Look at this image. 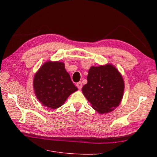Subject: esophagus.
<instances>
[{"label":"esophagus","mask_w":157,"mask_h":157,"mask_svg":"<svg viewBox=\"0 0 157 157\" xmlns=\"http://www.w3.org/2000/svg\"><path fill=\"white\" fill-rule=\"evenodd\" d=\"M77 88L79 89V90H80L82 88V82H77Z\"/></svg>","instance_id":"34e87169"}]
</instances>
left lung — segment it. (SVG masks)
<instances>
[{"mask_svg": "<svg viewBox=\"0 0 157 157\" xmlns=\"http://www.w3.org/2000/svg\"><path fill=\"white\" fill-rule=\"evenodd\" d=\"M88 82L82 91L92 107L99 113L111 112L118 106L123 96L124 80L112 65L92 67L89 69Z\"/></svg>", "mask_w": 157, "mask_h": 157, "instance_id": "left-lung-1", "label": "left lung"}]
</instances>
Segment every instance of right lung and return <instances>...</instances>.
I'll return each instance as SVG.
<instances>
[{"instance_id":"obj_1","label":"right lung","mask_w":157,"mask_h":157,"mask_svg":"<svg viewBox=\"0 0 157 157\" xmlns=\"http://www.w3.org/2000/svg\"><path fill=\"white\" fill-rule=\"evenodd\" d=\"M37 99L42 105L57 109L63 105L78 88L73 84L62 62H46L37 71L33 80Z\"/></svg>"}]
</instances>
